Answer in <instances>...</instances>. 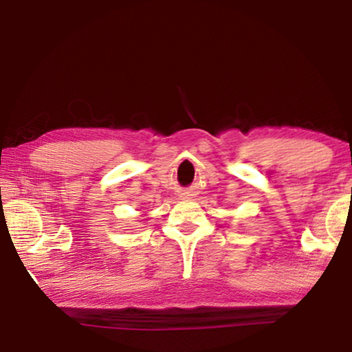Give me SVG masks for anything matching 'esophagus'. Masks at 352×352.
I'll list each match as a JSON object with an SVG mask.
<instances>
[{
	"mask_svg": "<svg viewBox=\"0 0 352 352\" xmlns=\"http://www.w3.org/2000/svg\"><path fill=\"white\" fill-rule=\"evenodd\" d=\"M184 197H189V195H187V194H184Z\"/></svg>",
	"mask_w": 352,
	"mask_h": 352,
	"instance_id": "obj_1",
	"label": "esophagus"
}]
</instances>
